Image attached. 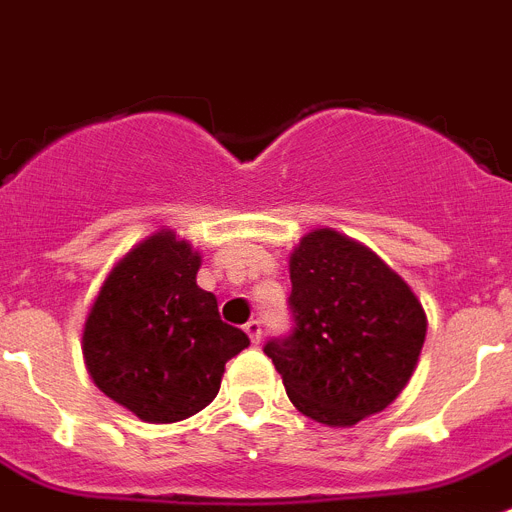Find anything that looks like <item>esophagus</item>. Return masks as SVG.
I'll list each match as a JSON object with an SVG mask.
<instances>
[{
	"instance_id": "1",
	"label": "esophagus",
	"mask_w": 512,
	"mask_h": 512,
	"mask_svg": "<svg viewBox=\"0 0 512 512\" xmlns=\"http://www.w3.org/2000/svg\"><path fill=\"white\" fill-rule=\"evenodd\" d=\"M244 333H247L249 341H252L257 346V343H260V338H263V322H260V320H249L247 325H244Z\"/></svg>"
}]
</instances>
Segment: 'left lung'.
Returning <instances> with one entry per match:
<instances>
[{
	"label": "left lung",
	"instance_id": "1",
	"mask_svg": "<svg viewBox=\"0 0 512 512\" xmlns=\"http://www.w3.org/2000/svg\"><path fill=\"white\" fill-rule=\"evenodd\" d=\"M289 336L265 354L291 403L328 427H351L398 398L427 336L414 291L375 252L317 229L291 255Z\"/></svg>",
	"mask_w": 512,
	"mask_h": 512
}]
</instances>
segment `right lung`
<instances>
[{
    "label": "right lung",
    "instance_id": "add662e5",
    "mask_svg": "<svg viewBox=\"0 0 512 512\" xmlns=\"http://www.w3.org/2000/svg\"><path fill=\"white\" fill-rule=\"evenodd\" d=\"M197 268L190 244L158 231L119 260L85 322L90 377L143 422H182L205 409L226 362L249 346L197 286Z\"/></svg>",
    "mask_w": 512,
    "mask_h": 512
}]
</instances>
